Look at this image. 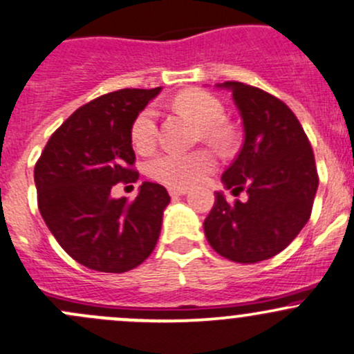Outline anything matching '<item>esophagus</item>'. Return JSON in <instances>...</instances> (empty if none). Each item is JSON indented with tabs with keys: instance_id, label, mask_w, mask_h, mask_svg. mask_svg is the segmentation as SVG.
<instances>
[{
	"instance_id": "34e87169",
	"label": "esophagus",
	"mask_w": 354,
	"mask_h": 354,
	"mask_svg": "<svg viewBox=\"0 0 354 354\" xmlns=\"http://www.w3.org/2000/svg\"><path fill=\"white\" fill-rule=\"evenodd\" d=\"M187 188H169V195L171 197H180V195L187 194Z\"/></svg>"
}]
</instances>
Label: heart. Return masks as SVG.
Returning <instances> with one entry per match:
<instances>
[{
  "label": "heart",
  "mask_w": 354,
  "mask_h": 354,
  "mask_svg": "<svg viewBox=\"0 0 354 354\" xmlns=\"http://www.w3.org/2000/svg\"><path fill=\"white\" fill-rule=\"evenodd\" d=\"M174 104L185 114L200 123V135L210 142H224L227 130L223 124L224 106L216 95L202 88L185 91L174 99ZM157 113L147 106L135 116L130 128V138L135 151L151 152L157 140ZM214 167V156L209 151L173 152L167 151L156 156L147 164L151 178L173 188H185L197 183Z\"/></svg>",
  "instance_id": "1"
}]
</instances>
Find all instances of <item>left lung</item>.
I'll return each mask as SVG.
<instances>
[{"instance_id": "left-lung-1", "label": "left lung", "mask_w": 354, "mask_h": 354, "mask_svg": "<svg viewBox=\"0 0 354 354\" xmlns=\"http://www.w3.org/2000/svg\"><path fill=\"white\" fill-rule=\"evenodd\" d=\"M240 109L245 140L223 183L248 200L216 202L203 221L207 241L224 259H272L312 216L319 187L315 156L301 123L281 99L243 82H224Z\"/></svg>"}]
</instances>
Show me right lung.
Listing matches in <instances>:
<instances>
[{
  "mask_svg": "<svg viewBox=\"0 0 354 354\" xmlns=\"http://www.w3.org/2000/svg\"><path fill=\"white\" fill-rule=\"evenodd\" d=\"M156 88H121L80 106L51 135L34 167L37 205L62 248L82 266L121 274L140 266L159 240L169 194L144 181L135 200L113 198L135 183L130 128Z\"/></svg>",
  "mask_w": 354,
  "mask_h": 354,
  "instance_id": "add662e5",
  "label": "right lung"
}]
</instances>
